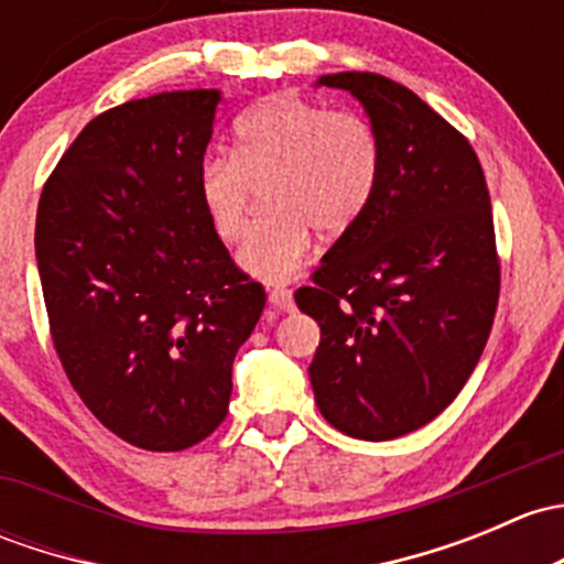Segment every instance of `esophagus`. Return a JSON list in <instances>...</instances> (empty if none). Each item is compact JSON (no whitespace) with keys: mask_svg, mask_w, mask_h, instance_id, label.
<instances>
[{"mask_svg":"<svg viewBox=\"0 0 564 564\" xmlns=\"http://www.w3.org/2000/svg\"><path fill=\"white\" fill-rule=\"evenodd\" d=\"M270 305L272 307H278V311H294V294H292V289H283V286H278V289H272L270 292Z\"/></svg>","mask_w":564,"mask_h":564,"instance_id":"1","label":"esophagus"}]
</instances>
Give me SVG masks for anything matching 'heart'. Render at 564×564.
Instances as JSON below:
<instances>
[{
	"instance_id": "1",
	"label": "heart",
	"mask_w": 564,
	"mask_h": 564,
	"mask_svg": "<svg viewBox=\"0 0 564 564\" xmlns=\"http://www.w3.org/2000/svg\"><path fill=\"white\" fill-rule=\"evenodd\" d=\"M381 164L370 118L275 94L235 123V156L216 153L199 164L197 194L213 232L235 242L248 227L253 194L264 188L270 213L246 237L237 264L281 283L305 264L313 229L337 237L365 216Z\"/></svg>"
}]
</instances>
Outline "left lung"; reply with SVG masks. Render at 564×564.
Instances as JSON below:
<instances>
[{
    "label": "left lung",
    "instance_id": "left-lung-1",
    "mask_svg": "<svg viewBox=\"0 0 564 564\" xmlns=\"http://www.w3.org/2000/svg\"><path fill=\"white\" fill-rule=\"evenodd\" d=\"M318 86L359 99L383 164L365 216L294 294L322 327L307 372L335 430L391 441L446 411L481 359L500 297L489 188L470 142L411 88L376 73Z\"/></svg>",
    "mask_w": 564,
    "mask_h": 564
}]
</instances>
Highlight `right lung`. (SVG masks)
<instances>
[{"mask_svg": "<svg viewBox=\"0 0 564 564\" xmlns=\"http://www.w3.org/2000/svg\"><path fill=\"white\" fill-rule=\"evenodd\" d=\"M221 91L112 108L47 177L34 253L53 346L112 435L183 452L229 411L232 361L264 311L207 224L197 173Z\"/></svg>", "mask_w": 564, "mask_h": 564, "instance_id": "right-lung-1", "label": "right lung"}]
</instances>
